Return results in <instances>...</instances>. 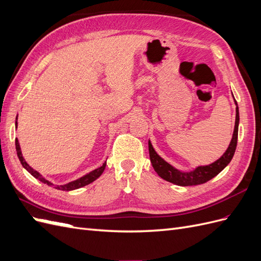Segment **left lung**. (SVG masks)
<instances>
[{
  "label": "left lung",
  "instance_id": "obj_1",
  "mask_svg": "<svg viewBox=\"0 0 261 261\" xmlns=\"http://www.w3.org/2000/svg\"><path fill=\"white\" fill-rule=\"evenodd\" d=\"M236 105V117H235V126L234 132L230 145H228L226 151L223 155L218 159L216 162H213L209 165H201V167H197L195 170L191 172H181L177 169L173 168L171 164L167 161H164L162 158L155 152L150 140L148 141L149 147V155L150 161L152 163V167L154 171L158 173V175L162 177L163 179L170 181L178 186H192V185H199L203 184L206 181L210 180L215 176H217L219 173L222 171L226 165L231 162L232 158L235 153L236 145H238V135H239V123H240V112L238 102L234 99Z\"/></svg>",
  "mask_w": 261,
  "mask_h": 261
}]
</instances>
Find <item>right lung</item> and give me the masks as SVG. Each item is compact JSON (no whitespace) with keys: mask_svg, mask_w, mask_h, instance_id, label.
<instances>
[{"mask_svg":"<svg viewBox=\"0 0 261 261\" xmlns=\"http://www.w3.org/2000/svg\"><path fill=\"white\" fill-rule=\"evenodd\" d=\"M16 120H17V117H16ZM16 127H17V121H16ZM15 146H16V151H17V155H18V159H19V161H20V163H21V165L23 168H25L31 175H33L34 177H36L37 179H39L40 181H42V183H44V184H46V185H49V186H54V188H57V189H60V191H66V192H68V191H74V189H77V188H81V187H84V186H86V185H88V184H90V183H92L93 180H96L102 173H103V171H105V169H106V165H107V161L101 165L100 168H98V169H96V170H93V171H91V172H89L88 174H86V175H84V176H82L81 178H78V179H76V180H73V181H69V183H67V184H64V185H53L51 181H49L48 179H45L40 173L39 172H37L36 170H34L33 168L30 167V165L26 162V160L23 159V156H22V154H21V151H20V146H19V143H18V139L16 138L15 139Z\"/></svg>","mask_w":261,"mask_h":261,"instance_id":"right-lung-1","label":"right lung"}]
</instances>
